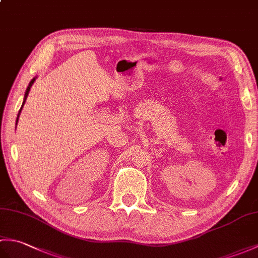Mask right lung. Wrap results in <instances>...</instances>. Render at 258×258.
<instances>
[{
  "label": "right lung",
  "mask_w": 258,
  "mask_h": 258,
  "mask_svg": "<svg viewBox=\"0 0 258 258\" xmlns=\"http://www.w3.org/2000/svg\"><path fill=\"white\" fill-rule=\"evenodd\" d=\"M34 81H35V79H33V80L30 82L29 86H27L26 92H25V95H24V101H23V104H22V107L20 108L19 114H18V118H16V124H18V120H19V116H20V114H21V111H22V108H23V105H24V104H25V101H26V97H27V95H29V92H30V90H31V86L33 85V83H34Z\"/></svg>",
  "instance_id": "add662e5"
}]
</instances>
